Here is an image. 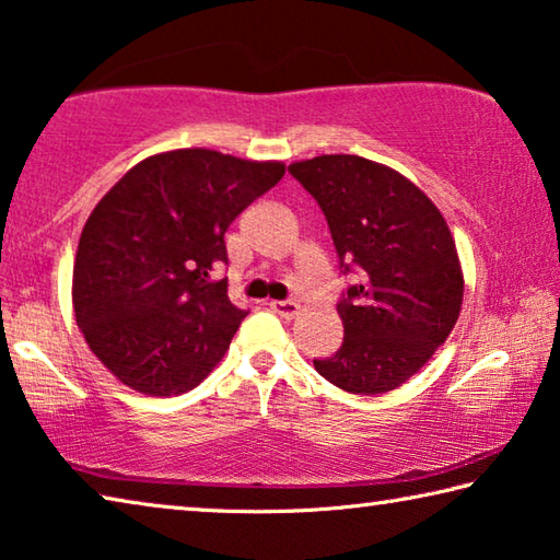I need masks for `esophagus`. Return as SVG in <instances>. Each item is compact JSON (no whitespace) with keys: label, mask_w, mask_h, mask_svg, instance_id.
<instances>
[{"label":"esophagus","mask_w":560,"mask_h":560,"mask_svg":"<svg viewBox=\"0 0 560 560\" xmlns=\"http://www.w3.org/2000/svg\"><path fill=\"white\" fill-rule=\"evenodd\" d=\"M270 310L275 312V315H280V317H285V319H292L298 315V310H300V305L295 300H272L270 302Z\"/></svg>","instance_id":"esophagus-1"}]
</instances>
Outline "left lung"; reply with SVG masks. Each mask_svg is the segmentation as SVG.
<instances>
[{"mask_svg": "<svg viewBox=\"0 0 560 560\" xmlns=\"http://www.w3.org/2000/svg\"><path fill=\"white\" fill-rule=\"evenodd\" d=\"M288 172L325 213L341 275L345 341L315 369L361 396L394 390L435 354L463 307V270L443 213L406 176L357 154H322Z\"/></svg>", "mask_w": 560, "mask_h": 560, "instance_id": "obj_1", "label": "left lung"}]
</instances>
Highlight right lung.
Returning a JSON list of instances; mask_svg holds the SVG:
<instances>
[{
  "instance_id": "add662e5",
  "label": "right lung",
  "mask_w": 560,
  "mask_h": 560,
  "mask_svg": "<svg viewBox=\"0 0 560 560\" xmlns=\"http://www.w3.org/2000/svg\"><path fill=\"white\" fill-rule=\"evenodd\" d=\"M280 162L174 150L132 166L78 241L73 310L110 374L147 396H179L223 359L248 315L229 300L223 235L282 179Z\"/></svg>"
}]
</instances>
